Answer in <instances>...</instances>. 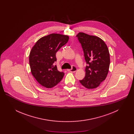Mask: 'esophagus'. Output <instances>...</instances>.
<instances>
[{
	"instance_id": "obj_1",
	"label": "esophagus",
	"mask_w": 134,
	"mask_h": 134,
	"mask_svg": "<svg viewBox=\"0 0 134 134\" xmlns=\"http://www.w3.org/2000/svg\"><path fill=\"white\" fill-rule=\"evenodd\" d=\"M77 69L76 67H75V66H73L72 67V68L71 69H68L67 71H70V72H75L76 71Z\"/></svg>"
}]
</instances>
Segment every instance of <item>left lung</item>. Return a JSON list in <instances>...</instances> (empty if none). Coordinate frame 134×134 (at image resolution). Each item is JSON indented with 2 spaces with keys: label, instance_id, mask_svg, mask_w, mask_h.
I'll return each instance as SVG.
<instances>
[{
  "label": "left lung",
  "instance_id": "left-lung-1",
  "mask_svg": "<svg viewBox=\"0 0 134 134\" xmlns=\"http://www.w3.org/2000/svg\"><path fill=\"white\" fill-rule=\"evenodd\" d=\"M81 44L87 65L85 76L80 83L88 89L97 87L108 74L110 57L108 48L102 39L83 32L76 35Z\"/></svg>",
  "mask_w": 134,
  "mask_h": 134
}]
</instances>
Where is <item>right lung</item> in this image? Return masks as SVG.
<instances>
[{"label": "right lung", "mask_w": 134, "mask_h": 134, "mask_svg": "<svg viewBox=\"0 0 134 134\" xmlns=\"http://www.w3.org/2000/svg\"><path fill=\"white\" fill-rule=\"evenodd\" d=\"M68 40V36L51 34L40 38L32 48L29 56L31 73L43 86L52 88L63 78L64 72L59 71L54 63L57 61L56 53Z\"/></svg>", "instance_id": "add662e5"}]
</instances>
